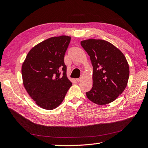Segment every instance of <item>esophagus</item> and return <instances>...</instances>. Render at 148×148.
Masks as SVG:
<instances>
[{
  "label": "esophagus",
  "mask_w": 148,
  "mask_h": 148,
  "mask_svg": "<svg viewBox=\"0 0 148 148\" xmlns=\"http://www.w3.org/2000/svg\"><path fill=\"white\" fill-rule=\"evenodd\" d=\"M81 79H82V77H79V78L76 79V81H77V82H79V81H81Z\"/></svg>",
  "instance_id": "obj_1"
}]
</instances>
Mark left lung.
Masks as SVG:
<instances>
[{
	"label": "left lung",
	"mask_w": 148,
	"mask_h": 148,
	"mask_svg": "<svg viewBox=\"0 0 148 148\" xmlns=\"http://www.w3.org/2000/svg\"><path fill=\"white\" fill-rule=\"evenodd\" d=\"M81 44L93 66V85L86 92L87 97L99 105L111 103L127 84L130 68L126 58L114 45L104 40H85Z\"/></svg>",
	"instance_id": "1"
}]
</instances>
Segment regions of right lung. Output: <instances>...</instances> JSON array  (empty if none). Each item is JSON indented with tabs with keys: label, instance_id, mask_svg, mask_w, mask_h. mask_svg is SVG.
<instances>
[{
	"label": "right lung",
	"instance_id": "1",
	"mask_svg": "<svg viewBox=\"0 0 148 148\" xmlns=\"http://www.w3.org/2000/svg\"><path fill=\"white\" fill-rule=\"evenodd\" d=\"M71 39L62 36L42 42L29 51L22 64L24 86L42 108L52 110L59 106L72 86L64 63Z\"/></svg>",
	"mask_w": 148,
	"mask_h": 148
}]
</instances>
